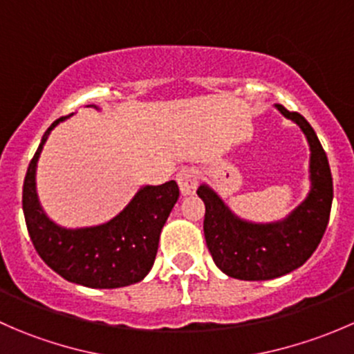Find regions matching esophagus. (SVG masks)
<instances>
[{
  "label": "esophagus",
  "instance_id": "34e87169",
  "mask_svg": "<svg viewBox=\"0 0 354 354\" xmlns=\"http://www.w3.org/2000/svg\"><path fill=\"white\" fill-rule=\"evenodd\" d=\"M178 185H180V190L183 195H192L195 194L198 187V171L195 167H183L180 173L176 174Z\"/></svg>",
  "mask_w": 354,
  "mask_h": 354
}]
</instances>
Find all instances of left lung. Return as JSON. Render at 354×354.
Masks as SVG:
<instances>
[{
  "label": "left lung",
  "instance_id": "1",
  "mask_svg": "<svg viewBox=\"0 0 354 354\" xmlns=\"http://www.w3.org/2000/svg\"><path fill=\"white\" fill-rule=\"evenodd\" d=\"M277 109L296 121L308 138L312 190L305 202L283 223L250 224L234 217L210 188L202 185L197 190L205 203L207 248L214 263L236 279L267 281L298 269L315 252L329 223L332 176L326 151L301 114L281 104Z\"/></svg>",
  "mask_w": 354,
  "mask_h": 354
}]
</instances>
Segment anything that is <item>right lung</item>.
<instances>
[{
  "instance_id": "right-lung-1",
  "label": "right lung",
  "mask_w": 354,
  "mask_h": 354,
  "mask_svg": "<svg viewBox=\"0 0 354 354\" xmlns=\"http://www.w3.org/2000/svg\"><path fill=\"white\" fill-rule=\"evenodd\" d=\"M42 137L24 181V214L35 252L55 272L75 284L113 289L138 283L154 266L160 230L180 197L174 180L144 187L120 216L85 230H65L46 217L35 194V167L42 145L59 121Z\"/></svg>"
}]
</instances>
